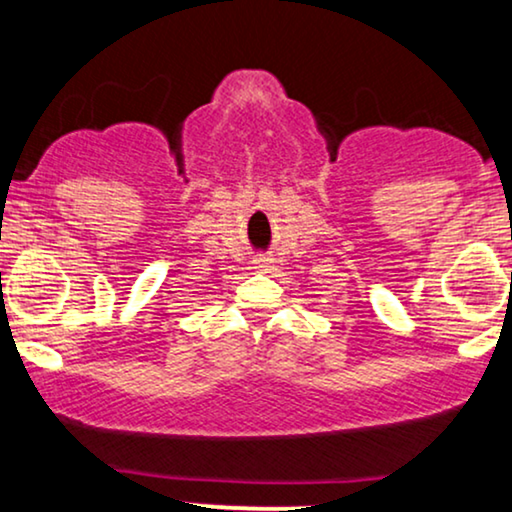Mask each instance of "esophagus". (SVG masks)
I'll use <instances>...</instances> for the list:
<instances>
[{
    "mask_svg": "<svg viewBox=\"0 0 512 512\" xmlns=\"http://www.w3.org/2000/svg\"><path fill=\"white\" fill-rule=\"evenodd\" d=\"M256 268L258 270H270L272 268V258H256Z\"/></svg>",
    "mask_w": 512,
    "mask_h": 512,
    "instance_id": "obj_1",
    "label": "esophagus"
}]
</instances>
